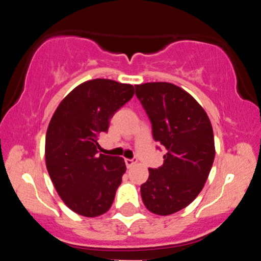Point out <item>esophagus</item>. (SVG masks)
Returning a JSON list of instances; mask_svg holds the SVG:
<instances>
[{
    "mask_svg": "<svg viewBox=\"0 0 261 261\" xmlns=\"http://www.w3.org/2000/svg\"><path fill=\"white\" fill-rule=\"evenodd\" d=\"M135 163H136V161H135V160H128V158L125 160V164H126L127 168H131V167H134Z\"/></svg>",
    "mask_w": 261,
    "mask_h": 261,
    "instance_id": "34e87169",
    "label": "esophagus"
}]
</instances>
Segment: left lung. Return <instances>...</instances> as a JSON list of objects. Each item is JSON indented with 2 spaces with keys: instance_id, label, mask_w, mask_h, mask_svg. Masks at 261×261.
Masks as SVG:
<instances>
[{
  "instance_id": "8db88e82",
  "label": "left lung",
  "mask_w": 261,
  "mask_h": 261,
  "mask_svg": "<svg viewBox=\"0 0 261 261\" xmlns=\"http://www.w3.org/2000/svg\"><path fill=\"white\" fill-rule=\"evenodd\" d=\"M135 88L153 139L167 149L163 166L148 169L141 196L148 211L168 216L190 205L202 190L215 160L214 130L203 108L180 87L148 82Z\"/></svg>"
}]
</instances>
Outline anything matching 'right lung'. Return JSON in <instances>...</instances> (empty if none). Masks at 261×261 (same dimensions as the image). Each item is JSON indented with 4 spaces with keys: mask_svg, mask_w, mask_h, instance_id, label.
Wrapping results in <instances>:
<instances>
[{
    "mask_svg": "<svg viewBox=\"0 0 261 261\" xmlns=\"http://www.w3.org/2000/svg\"><path fill=\"white\" fill-rule=\"evenodd\" d=\"M133 85L95 79L81 83L56 108L45 137V162L56 191L68 208L97 217L112 207L126 172L124 158L98 154V135L133 98Z\"/></svg>",
    "mask_w": 261,
    "mask_h": 261,
    "instance_id": "add662e5",
    "label": "right lung"
}]
</instances>
